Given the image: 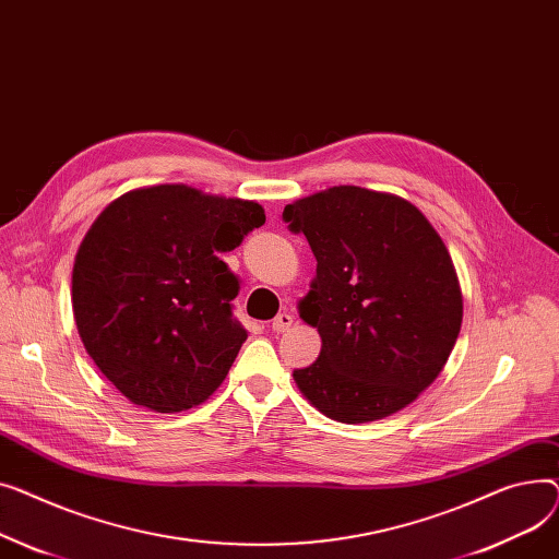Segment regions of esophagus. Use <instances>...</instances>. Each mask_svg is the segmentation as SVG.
I'll return each instance as SVG.
<instances>
[{
	"label": "esophagus",
	"mask_w": 559,
	"mask_h": 559,
	"mask_svg": "<svg viewBox=\"0 0 559 559\" xmlns=\"http://www.w3.org/2000/svg\"><path fill=\"white\" fill-rule=\"evenodd\" d=\"M290 324H293V316H290L288 311H282V313H277V318H275V320L271 322V326H273V332H277V334L286 332Z\"/></svg>",
	"instance_id": "obj_1"
}]
</instances>
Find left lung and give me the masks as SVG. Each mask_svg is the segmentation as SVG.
<instances>
[{"label":"left lung","instance_id":"1","mask_svg":"<svg viewBox=\"0 0 559 559\" xmlns=\"http://www.w3.org/2000/svg\"><path fill=\"white\" fill-rule=\"evenodd\" d=\"M282 218L318 261L300 316L318 326L322 349L295 383L338 421L402 411L436 381L461 334L463 295L442 239L400 195L352 185L295 201Z\"/></svg>","mask_w":559,"mask_h":559}]
</instances>
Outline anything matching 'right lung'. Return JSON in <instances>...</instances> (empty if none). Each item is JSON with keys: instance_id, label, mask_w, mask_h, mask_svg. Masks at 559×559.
<instances>
[{"instance_id": "1", "label": "right lung", "mask_w": 559, "mask_h": 559, "mask_svg": "<svg viewBox=\"0 0 559 559\" xmlns=\"http://www.w3.org/2000/svg\"><path fill=\"white\" fill-rule=\"evenodd\" d=\"M261 205L187 185L123 193L94 221L72 275L81 341L138 406L180 413L223 383L248 338L241 280L221 252L264 225Z\"/></svg>"}]
</instances>
